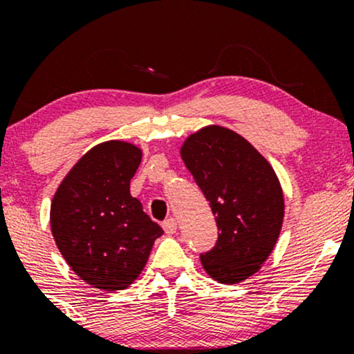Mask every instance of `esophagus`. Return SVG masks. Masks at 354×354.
<instances>
[{
    "instance_id": "34e87169",
    "label": "esophagus",
    "mask_w": 354,
    "mask_h": 354,
    "mask_svg": "<svg viewBox=\"0 0 354 354\" xmlns=\"http://www.w3.org/2000/svg\"><path fill=\"white\" fill-rule=\"evenodd\" d=\"M176 219L174 218H168L166 221H163V230L166 231L168 234H174L176 233Z\"/></svg>"
}]
</instances>
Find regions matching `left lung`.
<instances>
[{"label": "left lung", "instance_id": "8db88e82", "mask_svg": "<svg viewBox=\"0 0 354 354\" xmlns=\"http://www.w3.org/2000/svg\"><path fill=\"white\" fill-rule=\"evenodd\" d=\"M181 158L218 226L201 265L219 283L243 281L266 261L281 231L284 201L274 169L245 138L221 126L191 135Z\"/></svg>", "mask_w": 354, "mask_h": 354}]
</instances>
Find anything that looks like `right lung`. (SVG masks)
<instances>
[{"mask_svg":"<svg viewBox=\"0 0 354 354\" xmlns=\"http://www.w3.org/2000/svg\"><path fill=\"white\" fill-rule=\"evenodd\" d=\"M141 151L124 141L95 146L73 166L51 203V231L71 270L103 291L143 271L160 225L129 193Z\"/></svg>","mask_w":354,"mask_h":354,"instance_id":"1","label":"right lung"}]
</instances>
